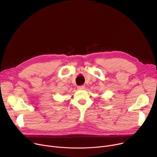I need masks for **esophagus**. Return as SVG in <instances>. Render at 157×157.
<instances>
[{
  "instance_id": "esophagus-1",
  "label": "esophagus",
  "mask_w": 157,
  "mask_h": 157,
  "mask_svg": "<svg viewBox=\"0 0 157 157\" xmlns=\"http://www.w3.org/2000/svg\"><path fill=\"white\" fill-rule=\"evenodd\" d=\"M78 90H84L85 89V86L83 85H81V86H78L77 87Z\"/></svg>"
}]
</instances>
